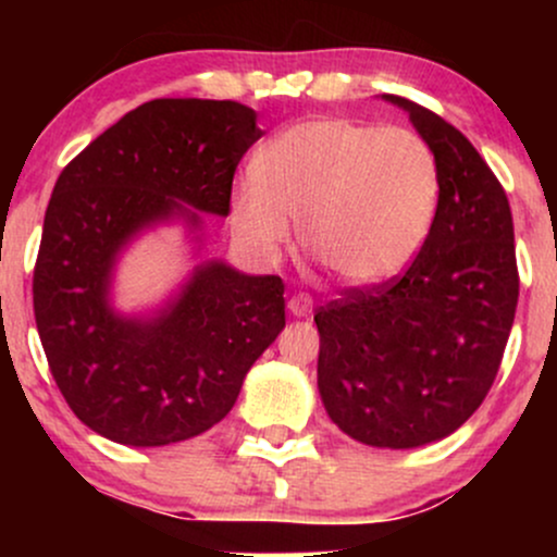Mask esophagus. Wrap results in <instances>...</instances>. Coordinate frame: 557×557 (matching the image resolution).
<instances>
[{
    "label": "esophagus",
    "instance_id": "obj_1",
    "mask_svg": "<svg viewBox=\"0 0 557 557\" xmlns=\"http://www.w3.org/2000/svg\"><path fill=\"white\" fill-rule=\"evenodd\" d=\"M287 309H290L293 317H309L311 309H314V298L309 293H296L287 300Z\"/></svg>",
    "mask_w": 557,
    "mask_h": 557
}]
</instances>
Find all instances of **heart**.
<instances>
[{
    "label": "heart",
    "instance_id": "1",
    "mask_svg": "<svg viewBox=\"0 0 557 557\" xmlns=\"http://www.w3.org/2000/svg\"><path fill=\"white\" fill-rule=\"evenodd\" d=\"M437 157L406 127L327 117L261 151L233 194V225L264 253L300 225L306 251L345 285H376L411 264L440 203Z\"/></svg>",
    "mask_w": 557,
    "mask_h": 557
}]
</instances>
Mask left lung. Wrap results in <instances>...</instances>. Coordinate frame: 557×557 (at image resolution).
Segmentation results:
<instances>
[{
    "instance_id": "left-lung-1",
    "label": "left lung",
    "mask_w": 557,
    "mask_h": 557,
    "mask_svg": "<svg viewBox=\"0 0 557 557\" xmlns=\"http://www.w3.org/2000/svg\"><path fill=\"white\" fill-rule=\"evenodd\" d=\"M385 99L437 157V214L406 272L345 287L317 311V385L348 437L400 450L447 437L487 398L513 327L519 267L508 196L471 140L417 101Z\"/></svg>"
}]
</instances>
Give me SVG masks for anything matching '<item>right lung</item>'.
Masks as SVG:
<instances>
[{"label": "right lung", "instance_id": "right-lung-1", "mask_svg": "<svg viewBox=\"0 0 557 557\" xmlns=\"http://www.w3.org/2000/svg\"><path fill=\"white\" fill-rule=\"evenodd\" d=\"M261 136L238 101L154 99L57 177L34 267L36 327L62 398L101 437L157 447L207 432L285 327L283 280L222 261L198 267L154 319L110 306L127 240L172 216L198 227L196 208L227 216L235 170Z\"/></svg>", "mask_w": 557, "mask_h": 557}]
</instances>
